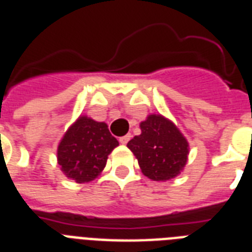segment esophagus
Segmentation results:
<instances>
[{"label": "esophagus", "instance_id": "obj_1", "mask_svg": "<svg viewBox=\"0 0 252 252\" xmlns=\"http://www.w3.org/2000/svg\"><path fill=\"white\" fill-rule=\"evenodd\" d=\"M130 137H132V136H130V133H128V134H126V136H123V137L119 138V141H120V144H123V145H126V142L130 140Z\"/></svg>", "mask_w": 252, "mask_h": 252}]
</instances>
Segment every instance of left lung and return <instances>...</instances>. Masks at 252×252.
<instances>
[{"instance_id":"1","label":"left lung","mask_w":252,"mask_h":252,"mask_svg":"<svg viewBox=\"0 0 252 252\" xmlns=\"http://www.w3.org/2000/svg\"><path fill=\"white\" fill-rule=\"evenodd\" d=\"M141 134L126 146L136 156L142 174L165 182L179 175L188 158V142L176 126L162 115H149L140 124Z\"/></svg>"}]
</instances>
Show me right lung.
<instances>
[{"label":"right lung","instance_id":"add662e5","mask_svg":"<svg viewBox=\"0 0 252 252\" xmlns=\"http://www.w3.org/2000/svg\"><path fill=\"white\" fill-rule=\"evenodd\" d=\"M119 145L106 123L80 116L57 148V162L66 178L77 183L94 180L106 167L108 154Z\"/></svg>","mask_w":252,"mask_h":252}]
</instances>
